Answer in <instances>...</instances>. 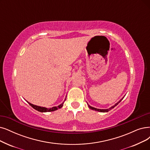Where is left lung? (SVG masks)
<instances>
[{
	"label": "left lung",
	"instance_id": "1",
	"mask_svg": "<svg viewBox=\"0 0 150 150\" xmlns=\"http://www.w3.org/2000/svg\"><path fill=\"white\" fill-rule=\"evenodd\" d=\"M124 97L122 98V99H121L120 100H119L118 102L117 103H116L115 105L114 106H111V108H110L109 109H98V108H93V107H92V106H91L90 105H88V107L90 108H91V110H95V111H99V112H108L110 110H112V108H115L116 106H117L119 103L121 102V101H122V100L124 98Z\"/></svg>",
	"mask_w": 150,
	"mask_h": 150
}]
</instances>
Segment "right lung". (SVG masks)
<instances>
[{
  "mask_svg": "<svg viewBox=\"0 0 150 150\" xmlns=\"http://www.w3.org/2000/svg\"><path fill=\"white\" fill-rule=\"evenodd\" d=\"M66 100V99L64 100V101ZM28 103L31 105L34 109H35V110H37L38 111H40V112H50V111H55V110H57L58 109H59L61 108L63 106V103H62L61 105H58V106H54V107H52V108H45V107H42V106H37V105H34L33 104H31L29 103L28 101Z\"/></svg>",
  "mask_w": 150,
  "mask_h": 150,
  "instance_id": "obj_1",
  "label": "right lung"
}]
</instances>
